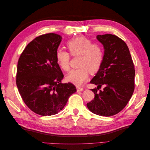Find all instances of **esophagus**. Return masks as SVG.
I'll list each match as a JSON object with an SVG mask.
<instances>
[{
	"label": "esophagus",
	"mask_w": 150,
	"mask_h": 150,
	"mask_svg": "<svg viewBox=\"0 0 150 150\" xmlns=\"http://www.w3.org/2000/svg\"><path fill=\"white\" fill-rule=\"evenodd\" d=\"M77 91L78 92H79V91H83V88H81V87H79V86H77Z\"/></svg>",
	"instance_id": "1"
}]
</instances>
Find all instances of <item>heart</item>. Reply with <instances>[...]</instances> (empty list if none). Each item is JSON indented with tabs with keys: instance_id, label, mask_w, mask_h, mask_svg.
Listing matches in <instances>:
<instances>
[{
	"instance_id": "heart-1",
	"label": "heart",
	"mask_w": 150,
	"mask_h": 150,
	"mask_svg": "<svg viewBox=\"0 0 150 150\" xmlns=\"http://www.w3.org/2000/svg\"><path fill=\"white\" fill-rule=\"evenodd\" d=\"M67 47L74 57L81 56L80 68L72 70L67 76L69 82L80 86L89 78V72L95 74L99 70L104 59V50L101 45L92 43V40L83 35L78 36L68 40ZM58 65L66 72L70 70L71 54L63 49H58L56 53Z\"/></svg>"
}]
</instances>
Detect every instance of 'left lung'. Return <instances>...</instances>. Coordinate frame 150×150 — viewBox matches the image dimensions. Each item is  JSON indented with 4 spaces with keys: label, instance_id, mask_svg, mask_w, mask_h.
Wrapping results in <instances>:
<instances>
[{
    "label": "left lung",
    "instance_id": "obj_1",
    "mask_svg": "<svg viewBox=\"0 0 150 150\" xmlns=\"http://www.w3.org/2000/svg\"><path fill=\"white\" fill-rule=\"evenodd\" d=\"M97 39L104 46V59L101 68L90 81L98 87L91 89L94 98L87 106L94 114L111 116L123 110L132 96L134 66L124 40L112 34L98 35ZM102 86L104 89L101 90Z\"/></svg>",
    "mask_w": 150,
    "mask_h": 150
}]
</instances>
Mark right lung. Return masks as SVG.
Returning <instances> with one entry per match:
<instances>
[{
	"label": "right lung",
	"instance_id": "right-lung-1",
	"mask_svg": "<svg viewBox=\"0 0 150 150\" xmlns=\"http://www.w3.org/2000/svg\"><path fill=\"white\" fill-rule=\"evenodd\" d=\"M61 36L49 33L29 42L19 59L16 84L24 102L31 111L41 116H51L61 111L75 86L62 84V72L56 53Z\"/></svg>",
	"mask_w": 150,
	"mask_h": 150
}]
</instances>
